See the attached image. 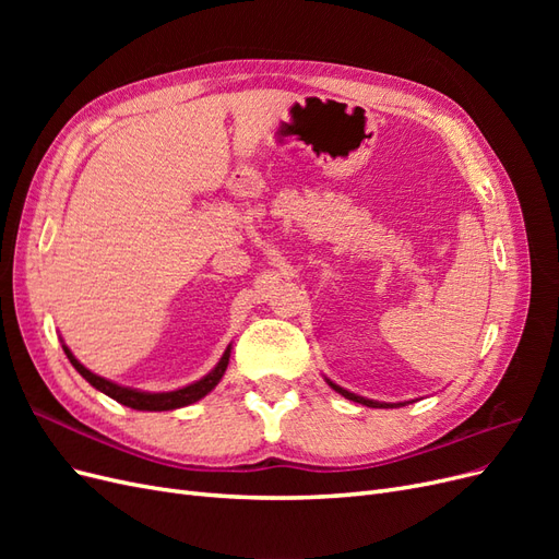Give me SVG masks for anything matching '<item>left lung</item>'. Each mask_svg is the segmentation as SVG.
Segmentation results:
<instances>
[{"label": "left lung", "instance_id": "left-lung-1", "mask_svg": "<svg viewBox=\"0 0 559 559\" xmlns=\"http://www.w3.org/2000/svg\"><path fill=\"white\" fill-rule=\"evenodd\" d=\"M329 384H331V389H335L337 394H343L345 399H349V401H357V403H361V405H368V408H394L392 403H380V401H373V399H364V396H357V394H352V392H347V389H343V386H337L335 382H331V380H326ZM396 405H405V403H396Z\"/></svg>", "mask_w": 559, "mask_h": 559}]
</instances>
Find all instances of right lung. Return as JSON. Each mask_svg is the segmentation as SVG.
Returning <instances> with one entry per match:
<instances>
[{"mask_svg":"<svg viewBox=\"0 0 559 559\" xmlns=\"http://www.w3.org/2000/svg\"><path fill=\"white\" fill-rule=\"evenodd\" d=\"M67 359H70V364L79 370V373L86 378L95 389H99V392L111 396L114 401L128 405V408H134V411H175V408H183V405H191L195 401H200L202 396H207L212 389L218 384V380L224 378L226 368H228V359H230V345L226 347L224 357L218 359V364L210 370V373L205 378H200L198 382L189 384V386H181V389H175V392H160V394H151V392H140V389H132V386H121L116 384L111 380H105L99 378L95 373H91V370L83 366L74 354L70 352V347L62 345Z\"/></svg>","mask_w":559,"mask_h":559,"instance_id":"right-lung-1","label":"right lung"}]
</instances>
